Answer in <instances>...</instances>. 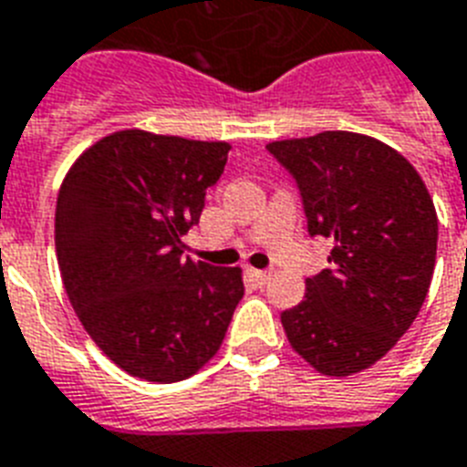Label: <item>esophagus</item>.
<instances>
[{
  "mask_svg": "<svg viewBox=\"0 0 467 467\" xmlns=\"http://www.w3.org/2000/svg\"><path fill=\"white\" fill-rule=\"evenodd\" d=\"M251 277L255 279V285H267V282H270V277H272V272H267V270H251Z\"/></svg>",
  "mask_w": 467,
  "mask_h": 467,
  "instance_id": "obj_1",
  "label": "esophagus"
}]
</instances>
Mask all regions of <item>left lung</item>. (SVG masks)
<instances>
[{"mask_svg":"<svg viewBox=\"0 0 467 467\" xmlns=\"http://www.w3.org/2000/svg\"><path fill=\"white\" fill-rule=\"evenodd\" d=\"M296 178L308 234L333 244L330 270L282 313L289 345L323 376L374 367L427 298L439 219L415 166L383 141L320 132L267 144Z\"/></svg>","mask_w":467,"mask_h":467,"instance_id":"8db88e82","label":"left lung"}]
</instances>
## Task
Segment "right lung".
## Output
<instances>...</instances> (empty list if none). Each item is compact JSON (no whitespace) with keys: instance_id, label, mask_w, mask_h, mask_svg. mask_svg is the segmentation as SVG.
<instances>
[{"instance_id":"right-lung-1","label":"right lung","mask_w":467,"mask_h":467,"mask_svg":"<svg viewBox=\"0 0 467 467\" xmlns=\"http://www.w3.org/2000/svg\"><path fill=\"white\" fill-rule=\"evenodd\" d=\"M229 141L147 130L99 140L67 171L55 212L59 275L81 326L130 376L175 383L219 352L241 267L182 255Z\"/></svg>"}]
</instances>
